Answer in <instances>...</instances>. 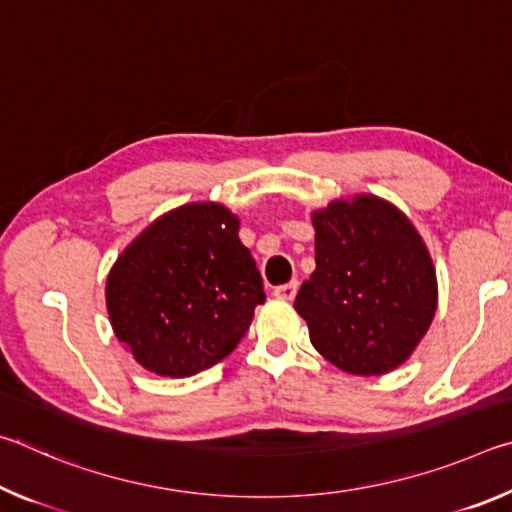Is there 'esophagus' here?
<instances>
[{
  "label": "esophagus",
  "instance_id": "obj_1",
  "mask_svg": "<svg viewBox=\"0 0 512 512\" xmlns=\"http://www.w3.org/2000/svg\"><path fill=\"white\" fill-rule=\"evenodd\" d=\"M296 293H298V280H291L287 284H280V287H275L273 296L280 298V300H293V298H296Z\"/></svg>",
  "mask_w": 512,
  "mask_h": 512
}]
</instances>
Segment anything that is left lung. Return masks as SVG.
<instances>
[{
    "instance_id": "obj_1",
    "label": "left lung",
    "mask_w": 512,
    "mask_h": 512,
    "mask_svg": "<svg viewBox=\"0 0 512 512\" xmlns=\"http://www.w3.org/2000/svg\"><path fill=\"white\" fill-rule=\"evenodd\" d=\"M316 271L296 296L311 345L350 375H386L411 357L436 314L438 282L413 223L359 194L311 216Z\"/></svg>"
}]
</instances>
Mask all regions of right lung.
I'll list each match as a JSON object with an SVG mask.
<instances>
[{"instance_id": "add662e5", "label": "right lung", "mask_w": 512, "mask_h": 512, "mask_svg": "<svg viewBox=\"0 0 512 512\" xmlns=\"http://www.w3.org/2000/svg\"><path fill=\"white\" fill-rule=\"evenodd\" d=\"M266 300L239 219L221 203L162 214L117 257L106 307L117 339L160 377H192L244 339Z\"/></svg>"}]
</instances>
